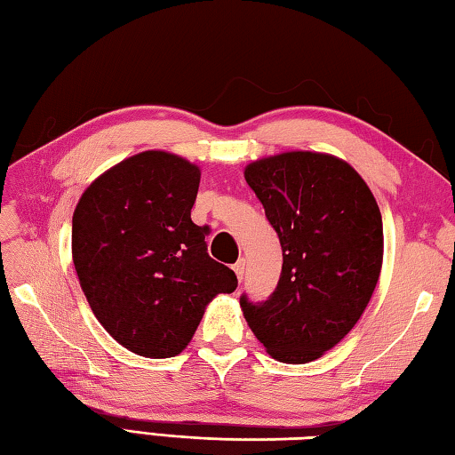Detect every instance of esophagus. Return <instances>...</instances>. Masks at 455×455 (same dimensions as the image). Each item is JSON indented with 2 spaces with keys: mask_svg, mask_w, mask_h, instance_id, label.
Here are the masks:
<instances>
[{
  "mask_svg": "<svg viewBox=\"0 0 455 455\" xmlns=\"http://www.w3.org/2000/svg\"><path fill=\"white\" fill-rule=\"evenodd\" d=\"M234 271H235L237 279L242 281L243 279V273H245V259H239L237 263H234Z\"/></svg>",
  "mask_w": 455,
  "mask_h": 455,
  "instance_id": "1",
  "label": "esophagus"
}]
</instances>
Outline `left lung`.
<instances>
[{
    "mask_svg": "<svg viewBox=\"0 0 455 455\" xmlns=\"http://www.w3.org/2000/svg\"><path fill=\"white\" fill-rule=\"evenodd\" d=\"M245 180L283 250L265 301L239 297L257 340L281 363L327 353L361 319L382 267V216L364 180L329 154L285 152L257 160Z\"/></svg>",
    "mask_w": 455,
    "mask_h": 455,
    "instance_id": "8db88e82",
    "label": "left lung"
}]
</instances>
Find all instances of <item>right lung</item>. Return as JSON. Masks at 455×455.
<instances>
[{"mask_svg": "<svg viewBox=\"0 0 455 455\" xmlns=\"http://www.w3.org/2000/svg\"><path fill=\"white\" fill-rule=\"evenodd\" d=\"M200 168L148 150L84 190L73 213V263L94 316L134 355L182 353L235 273L208 255L205 228L190 212Z\"/></svg>", "mask_w": 455, "mask_h": 455, "instance_id": "right-lung-1", "label": "right lung"}]
</instances>
